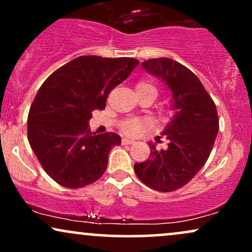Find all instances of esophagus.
<instances>
[{"label":"esophagus","instance_id":"obj_1","mask_svg":"<svg viewBox=\"0 0 252 252\" xmlns=\"http://www.w3.org/2000/svg\"><path fill=\"white\" fill-rule=\"evenodd\" d=\"M134 143H135V140H131V138H128V137L122 138V144H134Z\"/></svg>","mask_w":252,"mask_h":252}]
</instances>
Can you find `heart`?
I'll return each mask as SVG.
<instances>
[{"label":"heart","instance_id":"obj_1","mask_svg":"<svg viewBox=\"0 0 252 252\" xmlns=\"http://www.w3.org/2000/svg\"><path fill=\"white\" fill-rule=\"evenodd\" d=\"M136 91H150L156 96V88L153 83L148 82V80H141L136 85ZM148 126L147 121L140 120V118H132V120H126V122L122 124V129L124 132L129 135H135L143 130Z\"/></svg>","mask_w":252,"mask_h":252}]
</instances>
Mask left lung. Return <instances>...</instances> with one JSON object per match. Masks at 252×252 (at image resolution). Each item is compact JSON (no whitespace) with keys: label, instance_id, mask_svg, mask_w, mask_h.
Segmentation results:
<instances>
[{"label":"left lung","instance_id":"left-lung-1","mask_svg":"<svg viewBox=\"0 0 252 252\" xmlns=\"http://www.w3.org/2000/svg\"><path fill=\"white\" fill-rule=\"evenodd\" d=\"M142 67L169 89L173 117L161 132L168 147L158 150L155 143L148 142L150 158L135 163L134 170L150 189L173 192L206 163L219 130L218 114L199 78L180 63L158 58L146 60Z\"/></svg>","mask_w":252,"mask_h":252}]
</instances>
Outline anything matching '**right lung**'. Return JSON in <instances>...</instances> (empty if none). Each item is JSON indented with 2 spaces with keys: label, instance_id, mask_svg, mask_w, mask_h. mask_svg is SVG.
I'll list each match as a JSON object with an SVG mask.
<instances>
[{
  "label": "right lung",
  "instance_id": "1",
  "mask_svg": "<svg viewBox=\"0 0 252 252\" xmlns=\"http://www.w3.org/2000/svg\"><path fill=\"white\" fill-rule=\"evenodd\" d=\"M138 63L134 58L83 56L52 73L39 89L28 114V141L42 168L59 185L79 189L104 174L109 153L120 146L121 137L92 134L88 122Z\"/></svg>",
  "mask_w": 252,
  "mask_h": 252
}]
</instances>
